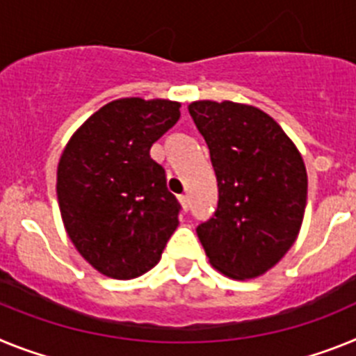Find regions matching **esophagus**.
Masks as SVG:
<instances>
[{"instance_id": "obj_1", "label": "esophagus", "mask_w": 356, "mask_h": 356, "mask_svg": "<svg viewBox=\"0 0 356 356\" xmlns=\"http://www.w3.org/2000/svg\"><path fill=\"white\" fill-rule=\"evenodd\" d=\"M179 202H181V206H182V211H188V209H190V197L188 195L179 197Z\"/></svg>"}]
</instances>
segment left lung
Masks as SVG:
<instances>
[{
	"mask_svg": "<svg viewBox=\"0 0 356 356\" xmlns=\"http://www.w3.org/2000/svg\"><path fill=\"white\" fill-rule=\"evenodd\" d=\"M208 143L218 204L197 225L215 268L251 280L280 261L298 238L308 177L301 154L264 111L234 102L188 107Z\"/></svg>",
	"mask_w": 356,
	"mask_h": 356,
	"instance_id": "obj_1",
	"label": "left lung"
}]
</instances>
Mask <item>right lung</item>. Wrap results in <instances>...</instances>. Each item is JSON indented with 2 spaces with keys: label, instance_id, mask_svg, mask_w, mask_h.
I'll list each match as a JSON object with an SVG mask.
<instances>
[{
  "label": "right lung",
  "instance_id": "add662e5",
  "mask_svg": "<svg viewBox=\"0 0 356 356\" xmlns=\"http://www.w3.org/2000/svg\"><path fill=\"white\" fill-rule=\"evenodd\" d=\"M181 104L122 98L104 105L64 148L57 199L64 227L92 267L132 280L161 259L181 204L150 147L181 118Z\"/></svg>",
  "mask_w": 356,
  "mask_h": 356
}]
</instances>
